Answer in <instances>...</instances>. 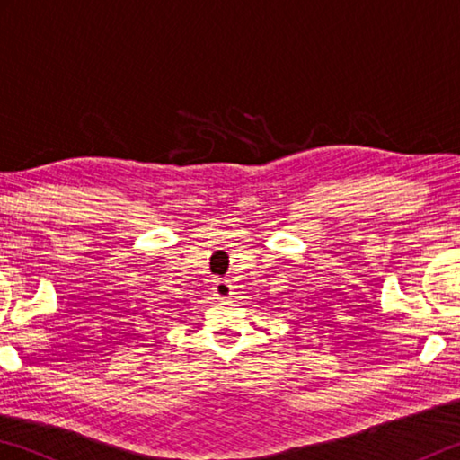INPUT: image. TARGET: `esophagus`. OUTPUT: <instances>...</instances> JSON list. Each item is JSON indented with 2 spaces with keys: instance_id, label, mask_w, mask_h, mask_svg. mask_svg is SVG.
I'll use <instances>...</instances> for the list:
<instances>
[{
  "instance_id": "34e87169",
  "label": "esophagus",
  "mask_w": 460,
  "mask_h": 460,
  "mask_svg": "<svg viewBox=\"0 0 460 460\" xmlns=\"http://www.w3.org/2000/svg\"><path fill=\"white\" fill-rule=\"evenodd\" d=\"M213 290H215V294H217V298H221V300H225V298H229L231 296V284L227 282V279H215V284H213Z\"/></svg>"
}]
</instances>
